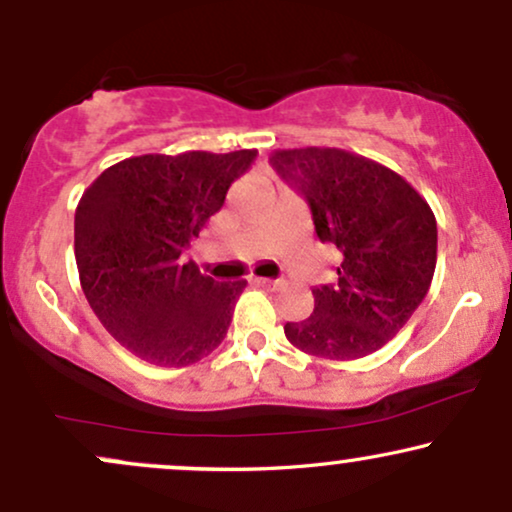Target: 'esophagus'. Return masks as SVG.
I'll return each instance as SVG.
<instances>
[{"instance_id":"1","label":"esophagus","mask_w":512,"mask_h":512,"mask_svg":"<svg viewBox=\"0 0 512 512\" xmlns=\"http://www.w3.org/2000/svg\"><path fill=\"white\" fill-rule=\"evenodd\" d=\"M257 284L260 286H264V289H269V291H281V289H286V281L284 279H255Z\"/></svg>"}]
</instances>
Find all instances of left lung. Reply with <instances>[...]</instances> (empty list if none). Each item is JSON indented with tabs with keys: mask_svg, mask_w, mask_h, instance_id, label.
Masks as SVG:
<instances>
[{
	"mask_svg": "<svg viewBox=\"0 0 512 512\" xmlns=\"http://www.w3.org/2000/svg\"><path fill=\"white\" fill-rule=\"evenodd\" d=\"M339 250L337 281L315 286V310L286 322L310 356L349 361L378 351L407 325L436 272L438 228L426 199L395 170L342 149H284L269 158Z\"/></svg>",
	"mask_w": 512,
	"mask_h": 512,
	"instance_id": "1",
	"label": "left lung"
}]
</instances>
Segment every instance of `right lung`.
Wrapping results in <instances>:
<instances>
[{"instance_id": "right-lung-1", "label": "right lung", "mask_w": 512, "mask_h": 512, "mask_svg": "<svg viewBox=\"0 0 512 512\" xmlns=\"http://www.w3.org/2000/svg\"><path fill=\"white\" fill-rule=\"evenodd\" d=\"M255 149L146 154L103 170L74 216L86 301L113 337L154 366H190L226 337L245 281H216L185 262Z\"/></svg>"}]
</instances>
